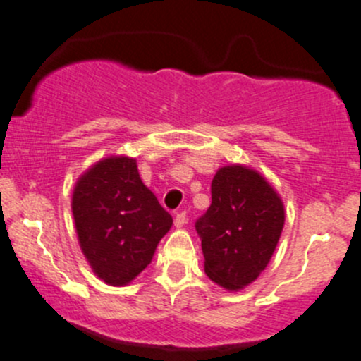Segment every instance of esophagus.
<instances>
[{"label": "esophagus", "mask_w": 361, "mask_h": 361, "mask_svg": "<svg viewBox=\"0 0 361 361\" xmlns=\"http://www.w3.org/2000/svg\"><path fill=\"white\" fill-rule=\"evenodd\" d=\"M185 224H187V213L185 211H178L176 216H174V225L176 227H183Z\"/></svg>", "instance_id": "1"}]
</instances>
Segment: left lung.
Masks as SVG:
<instances>
[{"label": "left lung", "instance_id": "1", "mask_svg": "<svg viewBox=\"0 0 361 361\" xmlns=\"http://www.w3.org/2000/svg\"><path fill=\"white\" fill-rule=\"evenodd\" d=\"M283 225L281 199L257 171L218 169L211 206L195 221L207 278L227 290L245 288L267 267Z\"/></svg>", "mask_w": 361, "mask_h": 361}]
</instances>
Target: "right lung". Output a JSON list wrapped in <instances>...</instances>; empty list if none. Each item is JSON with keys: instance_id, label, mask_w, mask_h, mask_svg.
<instances>
[{"instance_id": "obj_1", "label": "right lung", "mask_w": 361, "mask_h": 361, "mask_svg": "<svg viewBox=\"0 0 361 361\" xmlns=\"http://www.w3.org/2000/svg\"><path fill=\"white\" fill-rule=\"evenodd\" d=\"M80 246L104 283L122 286L152 262L173 225L137 173L136 160L111 157L90 167L73 192Z\"/></svg>"}]
</instances>
